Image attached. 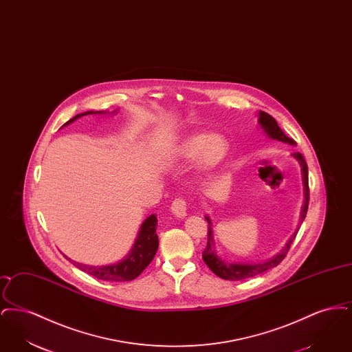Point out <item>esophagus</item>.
Here are the masks:
<instances>
[{
	"label": "esophagus",
	"mask_w": 352,
	"mask_h": 352,
	"mask_svg": "<svg viewBox=\"0 0 352 352\" xmlns=\"http://www.w3.org/2000/svg\"><path fill=\"white\" fill-rule=\"evenodd\" d=\"M171 212L177 218L184 219L187 215V204L184 199H175L171 203Z\"/></svg>",
	"instance_id": "34e87169"
}]
</instances>
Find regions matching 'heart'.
<instances>
[{
	"mask_svg": "<svg viewBox=\"0 0 352 352\" xmlns=\"http://www.w3.org/2000/svg\"><path fill=\"white\" fill-rule=\"evenodd\" d=\"M230 142L223 134L195 133L181 141L168 157L171 165L197 162L203 173L211 171L227 158Z\"/></svg>",
	"mask_w": 352,
	"mask_h": 352,
	"instance_id": "b5f03b06",
	"label": "heart"
}]
</instances>
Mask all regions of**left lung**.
<instances>
[{
  "label": "left lung",
  "mask_w": 352,
  "mask_h": 352,
  "mask_svg": "<svg viewBox=\"0 0 352 352\" xmlns=\"http://www.w3.org/2000/svg\"><path fill=\"white\" fill-rule=\"evenodd\" d=\"M258 125L263 129V132L267 134V137L270 140H277L285 144L293 145L296 146V141L289 138L286 134L283 132V129L278 126L277 121L268 115L267 112L260 111L258 112ZM300 164L302 171V184H303V195H305V201L302 206L301 217H300V224L306 218V212H307V207H309V171H307V164L305 161V158L302 157L300 153H293L292 154ZM206 220L208 221V234H207V247L203 251V261L207 264V267L211 269L218 277L223 280H230V281H240V280H247L254 277L263 272H267L269 269L277 267L286 256V253L290 248V244L293 243V240L297 236V231L290 236V239L287 240V243L285 244L284 248L278 253H276L273 257L267 258V260H261V261H256V263H240V261H228V260H223L220 256H218L217 250H215V240H214V231H212V223L211 219L206 217Z\"/></svg>",
  "instance_id": "obj_1"
}]
</instances>
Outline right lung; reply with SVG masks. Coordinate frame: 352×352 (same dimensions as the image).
<instances>
[{"mask_svg":"<svg viewBox=\"0 0 352 352\" xmlns=\"http://www.w3.org/2000/svg\"><path fill=\"white\" fill-rule=\"evenodd\" d=\"M108 113L107 111H88L84 113H79L75 118L68 120L67 122L63 125L66 126L68 124L74 122L82 116L87 115H105ZM112 113H116L113 111ZM157 217L151 214V217L144 220V223L140 227V231L135 237L133 247L129 251V253L118 263L109 264V265H84L80 263L72 261L68 258L66 254H63L67 260H69L76 268L82 269L85 273L99 278L104 281H132L135 277H138L144 269L146 268L154 258L157 250H158V236H157Z\"/></svg>","mask_w":352,"mask_h":352,"instance_id":"1","label":"right lung"}]
</instances>
